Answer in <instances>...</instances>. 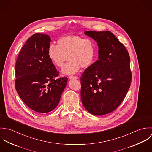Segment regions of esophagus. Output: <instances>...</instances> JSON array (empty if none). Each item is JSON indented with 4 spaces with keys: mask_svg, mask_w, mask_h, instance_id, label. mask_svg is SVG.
<instances>
[{
    "mask_svg": "<svg viewBox=\"0 0 152 152\" xmlns=\"http://www.w3.org/2000/svg\"><path fill=\"white\" fill-rule=\"evenodd\" d=\"M69 79H78V77L71 76H69Z\"/></svg>",
    "mask_w": 152,
    "mask_h": 152,
    "instance_id": "obj_1",
    "label": "esophagus"
}]
</instances>
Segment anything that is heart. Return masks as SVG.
Here are the masks:
<instances>
[{
  "instance_id": "obj_1",
  "label": "heart",
  "mask_w": 152,
  "mask_h": 152,
  "mask_svg": "<svg viewBox=\"0 0 152 152\" xmlns=\"http://www.w3.org/2000/svg\"><path fill=\"white\" fill-rule=\"evenodd\" d=\"M48 48V56L54 64L62 67L67 58L69 59L62 69V73L72 75L80 67L89 68L93 62L96 50L95 42L89 38L78 35H66Z\"/></svg>"
}]
</instances>
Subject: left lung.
Wrapping results in <instances>:
<instances>
[{"label":"left lung","instance_id":"8db88e82","mask_svg":"<svg viewBox=\"0 0 152 152\" xmlns=\"http://www.w3.org/2000/svg\"><path fill=\"white\" fill-rule=\"evenodd\" d=\"M99 48L98 60L82 73L81 99L95 116L108 114L121 104L132 82L130 59L124 46L109 31H86Z\"/></svg>","mask_w":152,"mask_h":152}]
</instances>
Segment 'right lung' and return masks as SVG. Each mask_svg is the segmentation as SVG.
<instances>
[{
  "label": "right lung",
  "instance_id": "add662e5",
  "mask_svg": "<svg viewBox=\"0 0 152 152\" xmlns=\"http://www.w3.org/2000/svg\"><path fill=\"white\" fill-rule=\"evenodd\" d=\"M49 35L36 33L21 49L15 65V88L23 102L40 113L50 112L58 105L67 82L59 76L48 56Z\"/></svg>",
  "mask_w": 152,
  "mask_h": 152
}]
</instances>
